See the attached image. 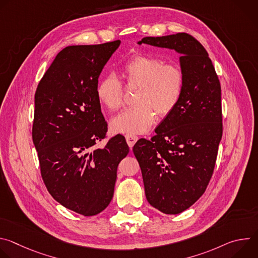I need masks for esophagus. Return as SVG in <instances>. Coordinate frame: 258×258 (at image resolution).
Here are the masks:
<instances>
[{
  "instance_id": "obj_1",
  "label": "esophagus",
  "mask_w": 258,
  "mask_h": 258,
  "mask_svg": "<svg viewBox=\"0 0 258 258\" xmlns=\"http://www.w3.org/2000/svg\"><path fill=\"white\" fill-rule=\"evenodd\" d=\"M125 140H126V143L127 145L130 146V148H132V147L136 144V142L138 141V137L135 136V135H125Z\"/></svg>"
}]
</instances>
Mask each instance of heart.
Returning a JSON list of instances; mask_svg holds the SVG:
<instances>
[{
	"mask_svg": "<svg viewBox=\"0 0 258 258\" xmlns=\"http://www.w3.org/2000/svg\"><path fill=\"white\" fill-rule=\"evenodd\" d=\"M122 75L128 86H139L135 102L111 121L113 131L124 134H143L155 120V115H168L179 102L185 73L172 63H164L158 57L137 54L122 65ZM99 101L110 111L123 104V86L113 73L101 78L96 87Z\"/></svg>",
	"mask_w": 258,
	"mask_h": 258,
	"instance_id": "obj_1",
	"label": "heart"
}]
</instances>
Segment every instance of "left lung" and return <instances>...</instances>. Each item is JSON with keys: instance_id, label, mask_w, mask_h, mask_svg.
<instances>
[{"instance_id": "8db88e82", "label": "left lung", "mask_w": 258, "mask_h": 258, "mask_svg": "<svg viewBox=\"0 0 258 258\" xmlns=\"http://www.w3.org/2000/svg\"><path fill=\"white\" fill-rule=\"evenodd\" d=\"M139 44L181 55L185 87L179 102L155 136L140 139L133 148L147 200L165 214H177L204 194L214 170L223 136L220 83L207 51L189 33L146 36Z\"/></svg>"}]
</instances>
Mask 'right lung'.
I'll use <instances>...</instances> for the list:
<instances>
[{"mask_svg":"<svg viewBox=\"0 0 258 258\" xmlns=\"http://www.w3.org/2000/svg\"><path fill=\"white\" fill-rule=\"evenodd\" d=\"M120 41L69 46L58 53L34 95L32 141L41 174L64 207L92 216L111 201L119 162L130 148L122 135L106 139L107 121L96 94L98 79Z\"/></svg>","mask_w":258,"mask_h":258,"instance_id":"right-lung-1","label":"right lung"}]
</instances>
